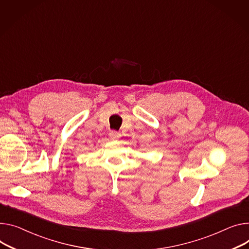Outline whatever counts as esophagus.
Instances as JSON below:
<instances>
[{"instance_id":"esophagus-1","label":"esophagus","mask_w":249,"mask_h":249,"mask_svg":"<svg viewBox=\"0 0 249 249\" xmlns=\"http://www.w3.org/2000/svg\"><path fill=\"white\" fill-rule=\"evenodd\" d=\"M109 138L111 139V140H118V139H120L121 138V133L119 132V131H114V130H111L109 133Z\"/></svg>"}]
</instances>
